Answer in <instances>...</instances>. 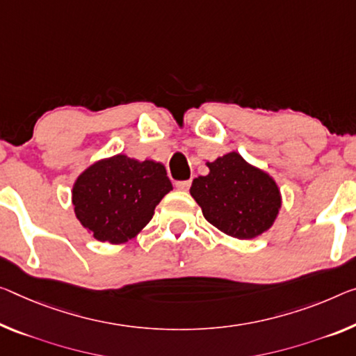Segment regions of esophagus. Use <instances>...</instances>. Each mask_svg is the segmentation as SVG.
I'll use <instances>...</instances> for the list:
<instances>
[{"instance_id":"34e87169","label":"esophagus","mask_w":356,"mask_h":356,"mask_svg":"<svg viewBox=\"0 0 356 356\" xmlns=\"http://www.w3.org/2000/svg\"><path fill=\"white\" fill-rule=\"evenodd\" d=\"M175 188H177L178 191H188L191 188V181L188 179V181H177L175 183Z\"/></svg>"}]
</instances>
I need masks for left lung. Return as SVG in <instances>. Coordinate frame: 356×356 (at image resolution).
<instances>
[{"mask_svg":"<svg viewBox=\"0 0 356 356\" xmlns=\"http://www.w3.org/2000/svg\"><path fill=\"white\" fill-rule=\"evenodd\" d=\"M209 175L191 186L205 220L226 235L250 240L269 231L282 209V193L269 173L231 151L207 162Z\"/></svg>","mask_w":356,"mask_h":356,"instance_id":"1","label":"left lung"}]
</instances>
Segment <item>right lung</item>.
Here are the masks:
<instances>
[{
	"mask_svg": "<svg viewBox=\"0 0 356 356\" xmlns=\"http://www.w3.org/2000/svg\"><path fill=\"white\" fill-rule=\"evenodd\" d=\"M172 189L161 162L116 154L94 162L76 178L71 202L89 234L100 242L121 245L143 231Z\"/></svg>",
	"mask_w": 356,
	"mask_h": 356,
	"instance_id": "obj_1",
	"label": "right lung"
}]
</instances>
